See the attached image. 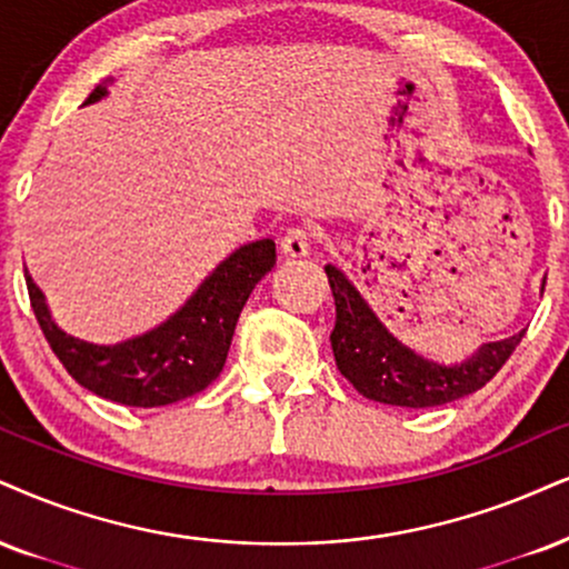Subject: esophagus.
Here are the masks:
<instances>
[{
    "instance_id": "esophagus-1",
    "label": "esophagus",
    "mask_w": 569,
    "mask_h": 569,
    "mask_svg": "<svg viewBox=\"0 0 569 569\" xmlns=\"http://www.w3.org/2000/svg\"><path fill=\"white\" fill-rule=\"evenodd\" d=\"M282 252L290 258L308 256V252H311V234H308V229L298 227V229L287 231L284 240H282Z\"/></svg>"
}]
</instances>
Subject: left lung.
<instances>
[{
    "instance_id": "obj_1",
    "label": "left lung",
    "mask_w": 569,
    "mask_h": 569,
    "mask_svg": "<svg viewBox=\"0 0 569 569\" xmlns=\"http://www.w3.org/2000/svg\"><path fill=\"white\" fill-rule=\"evenodd\" d=\"M325 271L332 287L335 311H338L335 329L329 335L335 361H338L340 375L369 401L403 406V409H432V406L465 398L493 380L496 371L507 363L511 350L520 346L525 335L522 329L511 338L482 342L465 361H430L403 346L377 319V313L346 273L335 269L332 263H327Z\"/></svg>"
}]
</instances>
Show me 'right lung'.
<instances>
[{
	"instance_id": "obj_1",
	"label": "right lung",
	"mask_w": 569,
	"mask_h": 569,
	"mask_svg": "<svg viewBox=\"0 0 569 569\" xmlns=\"http://www.w3.org/2000/svg\"><path fill=\"white\" fill-rule=\"evenodd\" d=\"M108 83L113 79L102 81L83 104L108 97ZM273 263V240L242 244L216 266L173 317L116 346H97L62 332L49 317L44 292L33 284L28 271L26 284L49 348L76 382L108 401L156 409L184 401L221 375L242 306Z\"/></svg>"
}]
</instances>
